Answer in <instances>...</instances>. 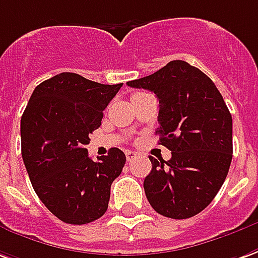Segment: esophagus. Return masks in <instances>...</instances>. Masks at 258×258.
<instances>
[{
	"instance_id": "34e87169",
	"label": "esophagus",
	"mask_w": 258,
	"mask_h": 258,
	"mask_svg": "<svg viewBox=\"0 0 258 258\" xmlns=\"http://www.w3.org/2000/svg\"><path fill=\"white\" fill-rule=\"evenodd\" d=\"M137 156H138V154H137V152H134V151H127V152H125V158H127V160H128V162L134 160Z\"/></svg>"
}]
</instances>
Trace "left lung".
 Instances as JSON below:
<instances>
[{"label": "left lung", "mask_w": 258, "mask_h": 258, "mask_svg": "<svg viewBox=\"0 0 258 258\" xmlns=\"http://www.w3.org/2000/svg\"><path fill=\"white\" fill-rule=\"evenodd\" d=\"M127 85L156 95V134L172 151L167 162L149 156L152 170L144 180L149 204L173 219L197 215L215 198L232 162V116L222 95L203 71L181 60Z\"/></svg>", "instance_id": "left-lung-1"}]
</instances>
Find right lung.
Returning <instances> with one entry per match:
<instances>
[{"label": "right lung", "instance_id": "obj_1", "mask_svg": "<svg viewBox=\"0 0 258 258\" xmlns=\"http://www.w3.org/2000/svg\"><path fill=\"white\" fill-rule=\"evenodd\" d=\"M121 86L61 73L36 86L23 111V163L37 197L62 222L84 225L107 211L125 155L111 148L93 160L85 147Z\"/></svg>", "mask_w": 258, "mask_h": 258}]
</instances>
